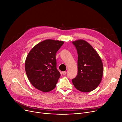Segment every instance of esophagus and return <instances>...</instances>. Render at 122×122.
<instances>
[{
  "mask_svg": "<svg viewBox=\"0 0 122 122\" xmlns=\"http://www.w3.org/2000/svg\"><path fill=\"white\" fill-rule=\"evenodd\" d=\"M62 74H63V75H65L66 74V71H63Z\"/></svg>",
  "mask_w": 122,
  "mask_h": 122,
  "instance_id": "esophagus-1",
  "label": "esophagus"
}]
</instances>
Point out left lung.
<instances>
[{
	"label": "left lung",
	"instance_id": "1",
	"mask_svg": "<svg viewBox=\"0 0 122 122\" xmlns=\"http://www.w3.org/2000/svg\"><path fill=\"white\" fill-rule=\"evenodd\" d=\"M78 54V73L72 80L78 91L88 92L96 89L101 82L103 65L97 51L88 43L83 40L72 42Z\"/></svg>",
	"mask_w": 122,
	"mask_h": 122
}]
</instances>
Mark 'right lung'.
<instances>
[{"label":"right lung","instance_id":"right-lung-1","mask_svg":"<svg viewBox=\"0 0 122 122\" xmlns=\"http://www.w3.org/2000/svg\"><path fill=\"white\" fill-rule=\"evenodd\" d=\"M64 42L46 40L31 50L25 62L26 74L30 82L44 92L51 91L56 86L60 73L57 69L56 54Z\"/></svg>","mask_w":122,"mask_h":122}]
</instances>
